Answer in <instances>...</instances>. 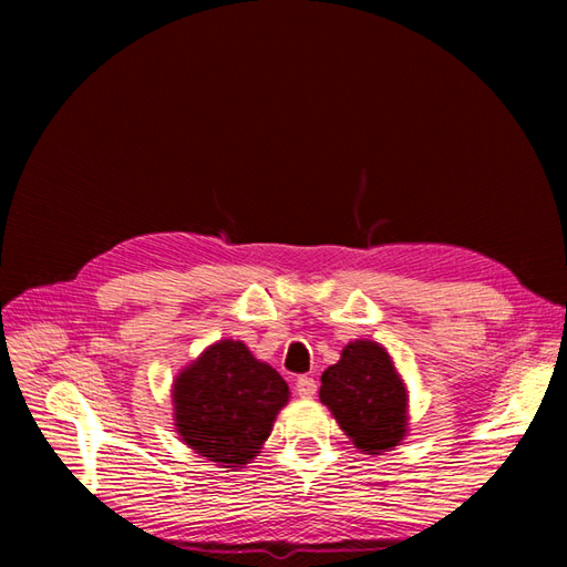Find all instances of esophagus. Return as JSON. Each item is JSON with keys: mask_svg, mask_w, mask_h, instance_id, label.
Returning a JSON list of instances; mask_svg holds the SVG:
<instances>
[{"mask_svg": "<svg viewBox=\"0 0 567 567\" xmlns=\"http://www.w3.org/2000/svg\"><path fill=\"white\" fill-rule=\"evenodd\" d=\"M297 394L302 396V400H311V396L317 394V380L315 378H297Z\"/></svg>", "mask_w": 567, "mask_h": 567, "instance_id": "esophagus-1", "label": "esophagus"}]
</instances>
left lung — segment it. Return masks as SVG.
I'll return each instance as SVG.
<instances>
[{"label": "left lung", "mask_w": 567, "mask_h": 567, "mask_svg": "<svg viewBox=\"0 0 567 567\" xmlns=\"http://www.w3.org/2000/svg\"><path fill=\"white\" fill-rule=\"evenodd\" d=\"M319 400L355 449L368 455L388 453L406 436V384L378 341L348 343L339 363L323 370Z\"/></svg>", "instance_id": "8db88e82"}]
</instances>
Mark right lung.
<instances>
[{
    "label": "right lung",
    "mask_w": 567,
    "mask_h": 567,
    "mask_svg": "<svg viewBox=\"0 0 567 567\" xmlns=\"http://www.w3.org/2000/svg\"><path fill=\"white\" fill-rule=\"evenodd\" d=\"M287 402L290 388L280 372L234 339L204 348L173 382L179 439L219 467L250 463Z\"/></svg>",
    "instance_id": "1"
}]
</instances>
